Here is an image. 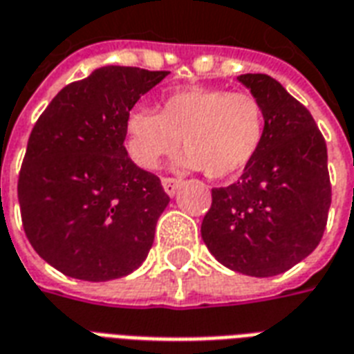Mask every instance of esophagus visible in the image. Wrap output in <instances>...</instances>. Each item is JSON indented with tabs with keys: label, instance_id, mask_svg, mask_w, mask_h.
Wrapping results in <instances>:
<instances>
[{
	"label": "esophagus",
	"instance_id": "obj_1",
	"mask_svg": "<svg viewBox=\"0 0 354 354\" xmlns=\"http://www.w3.org/2000/svg\"><path fill=\"white\" fill-rule=\"evenodd\" d=\"M161 183H163V189H165V193L169 196H172L174 193L178 191V187H180V180H176V178H163L161 180Z\"/></svg>",
	"mask_w": 354,
	"mask_h": 354
}]
</instances>
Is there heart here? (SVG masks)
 <instances>
[{"instance_id": "b5f03b06", "label": "heart", "mask_w": 354, "mask_h": 354, "mask_svg": "<svg viewBox=\"0 0 354 354\" xmlns=\"http://www.w3.org/2000/svg\"><path fill=\"white\" fill-rule=\"evenodd\" d=\"M124 133L129 158L142 169H156L183 139L185 169H204L212 180H230L245 171L260 150L266 111L252 94L187 87L167 94L161 113L147 105L129 109Z\"/></svg>"}]
</instances>
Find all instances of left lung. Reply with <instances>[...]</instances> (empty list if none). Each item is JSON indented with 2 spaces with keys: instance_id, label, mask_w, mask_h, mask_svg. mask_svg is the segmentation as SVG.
Returning a JSON list of instances; mask_svg holds the SVG:
<instances>
[{
  "instance_id": "obj_1",
  "label": "left lung",
  "mask_w": 354,
  "mask_h": 354,
  "mask_svg": "<svg viewBox=\"0 0 354 354\" xmlns=\"http://www.w3.org/2000/svg\"><path fill=\"white\" fill-rule=\"evenodd\" d=\"M237 80L263 105L266 137L236 183L212 189L201 234L223 266L263 279L319 245L330 207L327 145L308 109L271 75Z\"/></svg>"
}]
</instances>
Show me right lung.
I'll return each mask as SVG.
<instances>
[{
    "mask_svg": "<svg viewBox=\"0 0 354 354\" xmlns=\"http://www.w3.org/2000/svg\"><path fill=\"white\" fill-rule=\"evenodd\" d=\"M169 72L102 66L59 91L27 141L18 178L21 225L37 254L66 277L133 273L169 204L159 178L135 165L124 120Z\"/></svg>",
    "mask_w": 354,
    "mask_h": 354,
    "instance_id": "1",
    "label": "right lung"
}]
</instances>
